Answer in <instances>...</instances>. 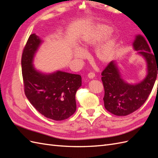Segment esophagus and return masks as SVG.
Returning a JSON list of instances; mask_svg holds the SVG:
<instances>
[{
    "instance_id": "esophagus-1",
    "label": "esophagus",
    "mask_w": 158,
    "mask_h": 158,
    "mask_svg": "<svg viewBox=\"0 0 158 158\" xmlns=\"http://www.w3.org/2000/svg\"><path fill=\"white\" fill-rule=\"evenodd\" d=\"M88 77L89 79H93V78L95 77V74L93 73H89L88 74Z\"/></svg>"
}]
</instances>
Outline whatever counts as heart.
<instances>
[{
    "instance_id": "1",
    "label": "heart",
    "mask_w": 158,
    "mask_h": 158,
    "mask_svg": "<svg viewBox=\"0 0 158 158\" xmlns=\"http://www.w3.org/2000/svg\"><path fill=\"white\" fill-rule=\"evenodd\" d=\"M113 28L107 25L99 24L85 32L81 37L80 47L75 46L73 49V55L76 60H83L86 57L87 50L91 47L99 45L111 35ZM118 41L115 37L106 40L98 46L95 51L97 60L102 64H107L114 59L117 54Z\"/></svg>"
}]
</instances>
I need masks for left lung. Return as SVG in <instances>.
Here are the masks:
<instances>
[{
  "label": "left lung",
  "instance_id": "left-lung-1",
  "mask_svg": "<svg viewBox=\"0 0 158 158\" xmlns=\"http://www.w3.org/2000/svg\"><path fill=\"white\" fill-rule=\"evenodd\" d=\"M132 47L146 61V75L144 79L138 83L127 82L123 77L117 60H112L102 73L105 89L104 106L117 116L128 115L144 103L158 74V60L152 53L145 37L136 35Z\"/></svg>",
  "mask_w": 158,
  "mask_h": 158
}]
</instances>
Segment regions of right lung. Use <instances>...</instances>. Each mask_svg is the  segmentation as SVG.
<instances>
[{"label": "right lung", "instance_id": "right-lung-1", "mask_svg": "<svg viewBox=\"0 0 158 158\" xmlns=\"http://www.w3.org/2000/svg\"><path fill=\"white\" fill-rule=\"evenodd\" d=\"M43 42L33 33L23 49L22 70L25 94L32 106L45 117L64 120L76 111L75 95L82 85V77L61 70L45 73L36 69L33 60Z\"/></svg>", "mask_w": 158, "mask_h": 158}]
</instances>
